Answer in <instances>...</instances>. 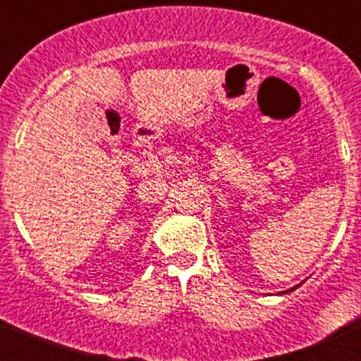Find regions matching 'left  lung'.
Segmentation results:
<instances>
[{
    "instance_id": "obj_1",
    "label": "left lung",
    "mask_w": 361,
    "mask_h": 361,
    "mask_svg": "<svg viewBox=\"0 0 361 361\" xmlns=\"http://www.w3.org/2000/svg\"><path fill=\"white\" fill-rule=\"evenodd\" d=\"M296 288H300V283H298V286H295V288H291V289H288V291H286V293H291V291H295V289Z\"/></svg>"
}]
</instances>
